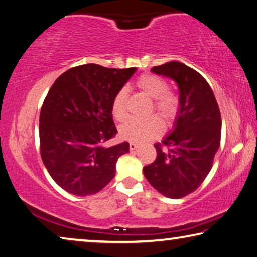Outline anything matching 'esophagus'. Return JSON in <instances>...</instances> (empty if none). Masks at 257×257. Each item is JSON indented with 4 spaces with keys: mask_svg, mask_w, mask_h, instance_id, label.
Masks as SVG:
<instances>
[{
    "mask_svg": "<svg viewBox=\"0 0 257 257\" xmlns=\"http://www.w3.org/2000/svg\"><path fill=\"white\" fill-rule=\"evenodd\" d=\"M139 148V145L136 142H130V150L133 151V150H137Z\"/></svg>",
    "mask_w": 257,
    "mask_h": 257,
    "instance_id": "esophagus-1",
    "label": "esophagus"
}]
</instances>
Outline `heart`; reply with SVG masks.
<instances>
[{
  "label": "heart",
  "instance_id": "obj_1",
  "mask_svg": "<svg viewBox=\"0 0 257 257\" xmlns=\"http://www.w3.org/2000/svg\"><path fill=\"white\" fill-rule=\"evenodd\" d=\"M138 89L152 99L150 111H156L166 123H172L181 109V99L168 90V83L155 74H142L136 81ZM127 88L123 87L115 93L111 101V114L117 120H124L127 115ZM163 131V123L158 116L147 118H128L119 127L121 139L142 142L158 137Z\"/></svg>",
  "mask_w": 257,
  "mask_h": 257
}]
</instances>
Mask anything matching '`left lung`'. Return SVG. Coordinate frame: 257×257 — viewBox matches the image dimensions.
<instances>
[{"instance_id": "obj_1", "label": "left lung", "mask_w": 257, "mask_h": 257, "mask_svg": "<svg viewBox=\"0 0 257 257\" xmlns=\"http://www.w3.org/2000/svg\"><path fill=\"white\" fill-rule=\"evenodd\" d=\"M151 71L177 83L181 99L174 131L157 142V158L143 167L148 182L170 199H182L208 176L221 139V115L203 76L181 62H167Z\"/></svg>"}]
</instances>
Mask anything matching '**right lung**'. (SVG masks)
<instances>
[{
	"label": "right lung",
	"instance_id": "1",
	"mask_svg": "<svg viewBox=\"0 0 257 257\" xmlns=\"http://www.w3.org/2000/svg\"><path fill=\"white\" fill-rule=\"evenodd\" d=\"M98 64L74 66L49 89L39 116L40 156L58 186L73 195L101 191L128 142L106 147L117 133L111 101L136 72Z\"/></svg>",
	"mask_w": 257,
	"mask_h": 257
}]
</instances>
